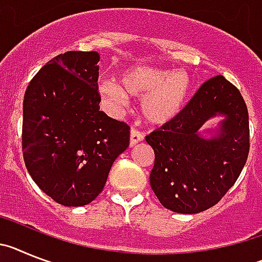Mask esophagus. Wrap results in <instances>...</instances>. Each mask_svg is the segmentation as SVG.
I'll return each mask as SVG.
<instances>
[{
	"mask_svg": "<svg viewBox=\"0 0 262 262\" xmlns=\"http://www.w3.org/2000/svg\"><path fill=\"white\" fill-rule=\"evenodd\" d=\"M144 140V136H142V133L141 132H138L137 129L132 128L130 129V147H133L134 145H137L138 142H141V141Z\"/></svg>",
	"mask_w": 262,
	"mask_h": 262,
	"instance_id": "1",
	"label": "esophagus"
}]
</instances>
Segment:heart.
Returning a JSON list of instances; mask_svg holds the SVG:
<instances>
[{
	"label": "heart",
	"mask_w": 262,
	"mask_h": 262,
	"mask_svg": "<svg viewBox=\"0 0 262 262\" xmlns=\"http://www.w3.org/2000/svg\"><path fill=\"white\" fill-rule=\"evenodd\" d=\"M192 80L183 70L170 72L165 68H128L120 74L118 84L99 83V93L112 109H121L129 97H140V112L151 125H166L179 117L190 97Z\"/></svg>",
	"instance_id": "b5f03b06"
}]
</instances>
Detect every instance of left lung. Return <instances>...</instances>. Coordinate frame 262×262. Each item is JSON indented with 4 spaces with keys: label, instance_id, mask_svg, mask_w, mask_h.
<instances>
[{
    "label": "left lung",
    "instance_id": "1",
    "mask_svg": "<svg viewBox=\"0 0 262 262\" xmlns=\"http://www.w3.org/2000/svg\"><path fill=\"white\" fill-rule=\"evenodd\" d=\"M215 117L216 128L203 125ZM156 158L150 186L165 208L198 213L235 185L249 153V117L241 93L215 76L198 90L177 120L146 136Z\"/></svg>",
    "mask_w": 262,
    "mask_h": 262
}]
</instances>
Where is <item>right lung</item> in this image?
<instances>
[{"instance_id": "1", "label": "right lung", "mask_w": 262, "mask_h": 262, "mask_svg": "<svg viewBox=\"0 0 262 262\" xmlns=\"http://www.w3.org/2000/svg\"><path fill=\"white\" fill-rule=\"evenodd\" d=\"M99 60L96 51L60 54L25 92V165L38 187L66 207L96 199L129 146L130 128L100 111Z\"/></svg>"}]
</instances>
